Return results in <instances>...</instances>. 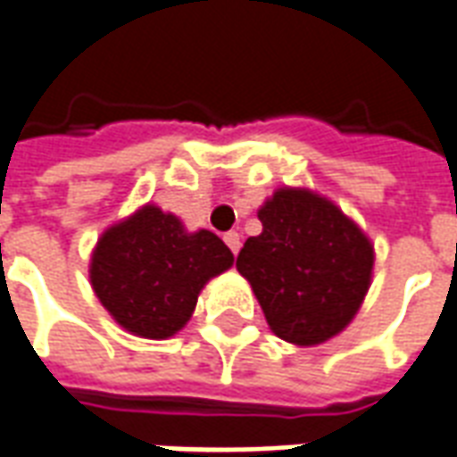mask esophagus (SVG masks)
Segmentation results:
<instances>
[{"label": "esophagus", "instance_id": "34e87169", "mask_svg": "<svg viewBox=\"0 0 457 457\" xmlns=\"http://www.w3.org/2000/svg\"><path fill=\"white\" fill-rule=\"evenodd\" d=\"M225 245L232 249V254H237L239 247H242V237H239L237 232H228V235H225Z\"/></svg>", "mask_w": 457, "mask_h": 457}]
</instances>
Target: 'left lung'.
<instances>
[{
  "label": "left lung",
  "instance_id": "8db88e82",
  "mask_svg": "<svg viewBox=\"0 0 457 457\" xmlns=\"http://www.w3.org/2000/svg\"><path fill=\"white\" fill-rule=\"evenodd\" d=\"M259 220L262 235L239 249L237 271L281 340L326 343L353 320L370 288V239L311 190H277Z\"/></svg>",
  "mask_w": 457,
  "mask_h": 457
}]
</instances>
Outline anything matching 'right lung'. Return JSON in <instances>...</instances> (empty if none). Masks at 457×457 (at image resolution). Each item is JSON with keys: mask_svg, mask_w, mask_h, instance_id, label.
<instances>
[{"mask_svg": "<svg viewBox=\"0 0 457 457\" xmlns=\"http://www.w3.org/2000/svg\"><path fill=\"white\" fill-rule=\"evenodd\" d=\"M232 262L218 235L186 232L176 215L146 205L104 232L93 254L90 281L121 328L163 340L186 326L200 288Z\"/></svg>", "mask_w": 457, "mask_h": 457, "instance_id": "1", "label": "right lung"}]
</instances>
